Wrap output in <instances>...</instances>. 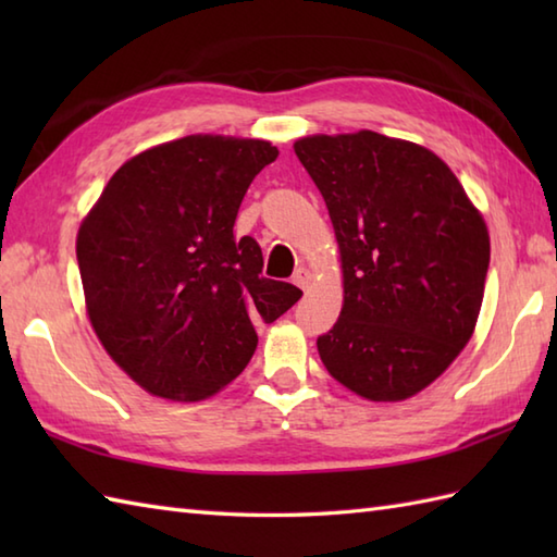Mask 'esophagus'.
<instances>
[{
  "mask_svg": "<svg viewBox=\"0 0 557 557\" xmlns=\"http://www.w3.org/2000/svg\"><path fill=\"white\" fill-rule=\"evenodd\" d=\"M292 282H294V285H297V287H301V289H309V285H311V272L306 270V268H297V270H294Z\"/></svg>",
  "mask_w": 557,
  "mask_h": 557,
  "instance_id": "obj_1",
  "label": "esophagus"
}]
</instances>
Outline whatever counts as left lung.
<instances>
[{"instance_id": "left-lung-1", "label": "left lung", "mask_w": 557, "mask_h": 557, "mask_svg": "<svg viewBox=\"0 0 557 557\" xmlns=\"http://www.w3.org/2000/svg\"><path fill=\"white\" fill-rule=\"evenodd\" d=\"M294 152L325 200L345 272L339 321L318 337L325 369L366 399L417 395L474 333L486 222L453 170L409 140L309 136Z\"/></svg>"}]
</instances>
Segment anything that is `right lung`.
I'll list each match as a JSON object with an SVG mask.
<instances>
[{"mask_svg": "<svg viewBox=\"0 0 557 557\" xmlns=\"http://www.w3.org/2000/svg\"><path fill=\"white\" fill-rule=\"evenodd\" d=\"M277 156L256 138L172 140L122 164L83 220L76 258L90 323L148 393L215 395L251 361L253 325L301 299L299 287L263 277L253 236H234L246 188Z\"/></svg>", "mask_w": 557, "mask_h": 557, "instance_id": "add662e5", "label": "right lung"}]
</instances>
